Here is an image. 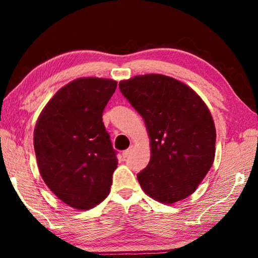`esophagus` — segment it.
<instances>
[{
  "mask_svg": "<svg viewBox=\"0 0 258 258\" xmlns=\"http://www.w3.org/2000/svg\"><path fill=\"white\" fill-rule=\"evenodd\" d=\"M132 151H133V147H130L127 150L123 151V157H124V158H127L128 156H131V154H132Z\"/></svg>",
  "mask_w": 258,
  "mask_h": 258,
  "instance_id": "34e87169",
  "label": "esophagus"
}]
</instances>
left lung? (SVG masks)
Returning a JSON list of instances; mask_svg holds the SVG:
<instances>
[{"instance_id":"obj_1","label":"left lung","mask_w":258,"mask_h":258,"mask_svg":"<svg viewBox=\"0 0 258 258\" xmlns=\"http://www.w3.org/2000/svg\"><path fill=\"white\" fill-rule=\"evenodd\" d=\"M119 89L150 138V161L138 174L142 190L166 205L189 197L215 158L216 130L206 103L184 83L159 74L121 81Z\"/></svg>"}]
</instances>
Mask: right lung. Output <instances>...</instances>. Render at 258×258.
<instances>
[{
  "mask_svg": "<svg viewBox=\"0 0 258 258\" xmlns=\"http://www.w3.org/2000/svg\"><path fill=\"white\" fill-rule=\"evenodd\" d=\"M116 87L117 82L107 78H77L53 95L35 126L41 176L73 208H93L110 192L118 160L102 112Z\"/></svg>",
  "mask_w": 258,
  "mask_h": 258,
  "instance_id": "obj_1",
  "label": "right lung"
}]
</instances>
